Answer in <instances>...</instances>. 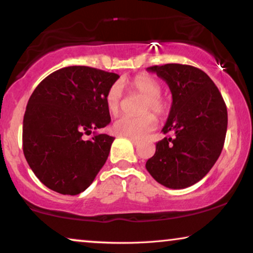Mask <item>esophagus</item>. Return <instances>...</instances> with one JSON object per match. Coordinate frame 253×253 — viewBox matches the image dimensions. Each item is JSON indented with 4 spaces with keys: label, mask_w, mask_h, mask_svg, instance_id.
I'll use <instances>...</instances> for the list:
<instances>
[{
    "label": "esophagus",
    "mask_w": 253,
    "mask_h": 253,
    "mask_svg": "<svg viewBox=\"0 0 253 253\" xmlns=\"http://www.w3.org/2000/svg\"><path fill=\"white\" fill-rule=\"evenodd\" d=\"M130 140H131V143H132L133 145H138V144L140 143V140L137 139V138H130Z\"/></svg>",
    "instance_id": "esophagus-1"
}]
</instances>
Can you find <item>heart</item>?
Masks as SVG:
<instances>
[{"instance_id": "b5f03b06", "label": "heart", "mask_w": 253, "mask_h": 253, "mask_svg": "<svg viewBox=\"0 0 253 253\" xmlns=\"http://www.w3.org/2000/svg\"><path fill=\"white\" fill-rule=\"evenodd\" d=\"M130 87L134 93L143 95L139 112L143 113L138 116L123 115L114 123V130L117 134L129 138H141L151 132L157 126V119L152 113L159 116L165 115L167 112V103L161 98L162 87L157 79L151 76L140 74L132 78ZM123 100L122 86L119 83L113 84L105 95V102L108 112L112 115H117L121 110Z\"/></svg>"}]
</instances>
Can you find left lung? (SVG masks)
Returning <instances> with one entry per match:
<instances>
[{"mask_svg":"<svg viewBox=\"0 0 253 253\" xmlns=\"http://www.w3.org/2000/svg\"><path fill=\"white\" fill-rule=\"evenodd\" d=\"M167 83L172 102L155 154L146 162L152 177L169 189H184L211 170L223 148L228 114L212 79L198 68L169 63L147 68Z\"/></svg>","mask_w":253,"mask_h":253,"instance_id":"1","label":"left lung"}]
</instances>
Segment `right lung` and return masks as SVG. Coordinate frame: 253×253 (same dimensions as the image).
<instances>
[{
    "label": "right lung",
    "mask_w": 253,
    "mask_h": 253,
    "mask_svg": "<svg viewBox=\"0 0 253 253\" xmlns=\"http://www.w3.org/2000/svg\"><path fill=\"white\" fill-rule=\"evenodd\" d=\"M114 72L74 65L43 79L29 99L23 151L40 182L61 195L85 191L109 155L115 138L96 130L110 123L105 95ZM95 136L85 140L83 134Z\"/></svg>",
    "instance_id": "obj_1"
}]
</instances>
